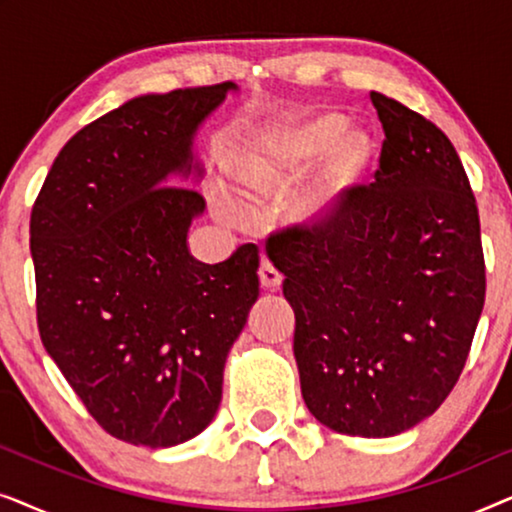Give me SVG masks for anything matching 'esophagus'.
Returning a JSON list of instances; mask_svg holds the SVG:
<instances>
[{
	"instance_id": "34e87169",
	"label": "esophagus",
	"mask_w": 512,
	"mask_h": 512,
	"mask_svg": "<svg viewBox=\"0 0 512 512\" xmlns=\"http://www.w3.org/2000/svg\"><path fill=\"white\" fill-rule=\"evenodd\" d=\"M258 279H261L265 291H279V286H282V275L268 261H263L261 268H258Z\"/></svg>"
}]
</instances>
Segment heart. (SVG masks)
Wrapping results in <instances>:
<instances>
[{
	"mask_svg": "<svg viewBox=\"0 0 512 512\" xmlns=\"http://www.w3.org/2000/svg\"><path fill=\"white\" fill-rule=\"evenodd\" d=\"M345 130V116L326 114L242 144L230 163L237 191L244 200L254 202L333 151L326 165L324 186L307 205V214L314 219L333 221L340 202L361 184L375 160L373 137L366 132H349L342 138Z\"/></svg>",
	"mask_w": 512,
	"mask_h": 512,
	"instance_id": "heart-1",
	"label": "heart"
}]
</instances>
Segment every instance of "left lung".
<instances>
[{"instance_id":"8db88e82","label":"left lung","mask_w":512,"mask_h":512,"mask_svg":"<svg viewBox=\"0 0 512 512\" xmlns=\"http://www.w3.org/2000/svg\"><path fill=\"white\" fill-rule=\"evenodd\" d=\"M384 142L370 186L333 221L277 233L275 268L296 314L307 410L328 429L389 438L457 384L485 305L480 216L443 130L370 93Z\"/></svg>"}]
</instances>
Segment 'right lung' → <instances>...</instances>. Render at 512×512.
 <instances>
[{
  "label": "right lung",
  "mask_w": 512,
  "mask_h": 512,
  "mask_svg": "<svg viewBox=\"0 0 512 512\" xmlns=\"http://www.w3.org/2000/svg\"><path fill=\"white\" fill-rule=\"evenodd\" d=\"M235 83L142 95L76 132L34 200L30 251L46 352L109 436L172 447L207 429L226 356L258 298V249L195 261L205 200L170 184Z\"/></svg>",
  "instance_id": "add662e5"
}]
</instances>
